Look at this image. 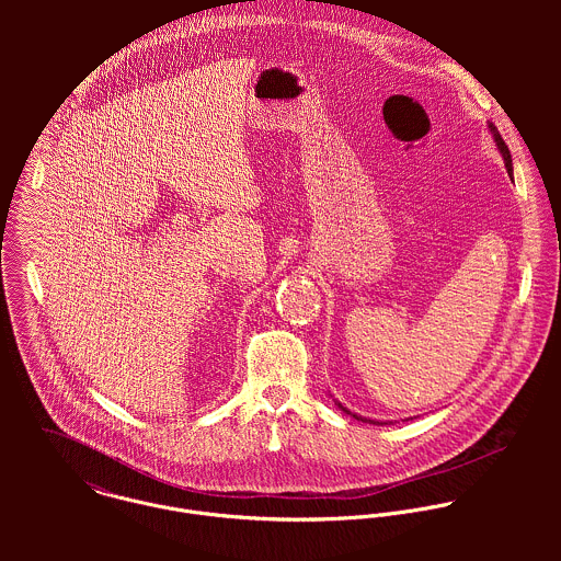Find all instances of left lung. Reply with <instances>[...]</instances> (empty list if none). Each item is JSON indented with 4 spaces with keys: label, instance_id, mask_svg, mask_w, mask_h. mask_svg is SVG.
I'll return each mask as SVG.
<instances>
[{
    "label": "left lung",
    "instance_id": "8db88e82",
    "mask_svg": "<svg viewBox=\"0 0 561 561\" xmlns=\"http://www.w3.org/2000/svg\"><path fill=\"white\" fill-rule=\"evenodd\" d=\"M488 131H490V136H492V140H494V147H496V151L501 153V158H503V163H505V168H507V174L510 176H514V165H512V156H510V149H507V145L503 142V138H501V134L496 131V127L492 125V123H488ZM332 398V396H330ZM334 405H339L345 414H350V416H354L356 421H365V423H371V425H391L393 421H389V423H382V421H376V419H367V416H360V414H356V412H352V410H347L343 403H339V401L334 400Z\"/></svg>",
    "mask_w": 561,
    "mask_h": 561
}]
</instances>
